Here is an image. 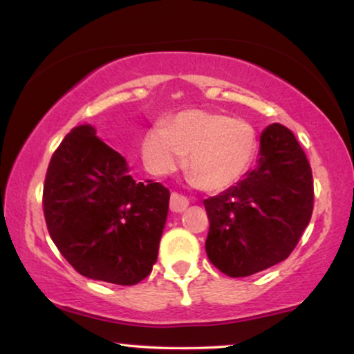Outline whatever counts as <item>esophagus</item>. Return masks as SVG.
<instances>
[{"label": "esophagus", "instance_id": "1", "mask_svg": "<svg viewBox=\"0 0 354 354\" xmlns=\"http://www.w3.org/2000/svg\"><path fill=\"white\" fill-rule=\"evenodd\" d=\"M188 207V200L185 196L172 193L171 195V211L172 212H183Z\"/></svg>", "mask_w": 354, "mask_h": 354}]
</instances>
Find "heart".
I'll return each mask as SVG.
<instances>
[{"label":"heart","instance_id":"1","mask_svg":"<svg viewBox=\"0 0 354 354\" xmlns=\"http://www.w3.org/2000/svg\"><path fill=\"white\" fill-rule=\"evenodd\" d=\"M258 153V133L248 120L207 109H185L143 135L142 159L154 176L182 166L203 190L224 192L245 177Z\"/></svg>","mask_w":354,"mask_h":354}]
</instances>
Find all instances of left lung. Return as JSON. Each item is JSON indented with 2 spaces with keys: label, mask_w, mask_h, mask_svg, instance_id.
Segmentation results:
<instances>
[{
  "label": "left lung",
  "mask_w": 354,
  "mask_h": 354,
  "mask_svg": "<svg viewBox=\"0 0 354 354\" xmlns=\"http://www.w3.org/2000/svg\"><path fill=\"white\" fill-rule=\"evenodd\" d=\"M205 203L206 254L229 277H248L282 263L313 214V174L295 135L270 124L259 138L253 171Z\"/></svg>",
  "instance_id": "left-lung-1"
}]
</instances>
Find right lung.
Wrapping results in <instances>:
<instances>
[{"label":"right lung","instance_id":"1","mask_svg":"<svg viewBox=\"0 0 354 354\" xmlns=\"http://www.w3.org/2000/svg\"><path fill=\"white\" fill-rule=\"evenodd\" d=\"M169 198L161 183L133 180L125 158L84 124L53 154L43 211L51 240L77 272L135 285L158 259Z\"/></svg>","mask_w":354,"mask_h":354}]
</instances>
